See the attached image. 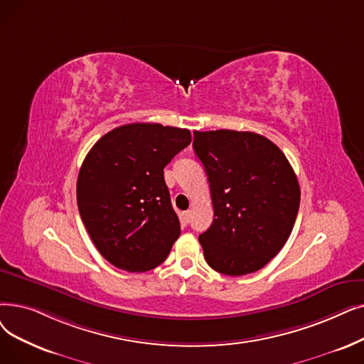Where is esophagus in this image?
Instances as JSON below:
<instances>
[{
	"mask_svg": "<svg viewBox=\"0 0 364 364\" xmlns=\"http://www.w3.org/2000/svg\"><path fill=\"white\" fill-rule=\"evenodd\" d=\"M191 215H192L191 211H184V213L181 214V217H183V220H184V223H188V221H191Z\"/></svg>",
	"mask_w": 364,
	"mask_h": 364,
	"instance_id": "34e87169",
	"label": "esophagus"
}]
</instances>
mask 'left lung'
<instances>
[{
  "label": "left lung",
  "mask_w": 364,
  "mask_h": 364,
  "mask_svg": "<svg viewBox=\"0 0 364 364\" xmlns=\"http://www.w3.org/2000/svg\"><path fill=\"white\" fill-rule=\"evenodd\" d=\"M193 150L207 171L214 208L199 235L214 271L241 277L269 263L293 230L300 203L296 173L272 141L255 132L195 131Z\"/></svg>",
  "instance_id": "obj_1"
}]
</instances>
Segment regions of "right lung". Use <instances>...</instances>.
I'll return each mask as SVG.
<instances>
[{
  "label": "right lung",
  "instance_id": "right-lung-1",
  "mask_svg": "<svg viewBox=\"0 0 364 364\" xmlns=\"http://www.w3.org/2000/svg\"><path fill=\"white\" fill-rule=\"evenodd\" d=\"M191 141L188 129L129 123L100 138L85 157L78 211L95 247L119 269H153L180 236L164 168Z\"/></svg>",
  "mask_w": 364,
  "mask_h": 364
}]
</instances>
